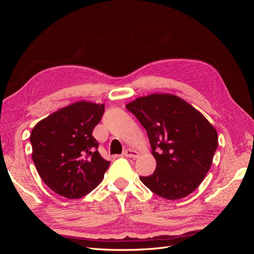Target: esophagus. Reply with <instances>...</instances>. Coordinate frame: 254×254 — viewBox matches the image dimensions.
<instances>
[{
    "label": "esophagus",
    "mask_w": 254,
    "mask_h": 254,
    "mask_svg": "<svg viewBox=\"0 0 254 254\" xmlns=\"http://www.w3.org/2000/svg\"><path fill=\"white\" fill-rule=\"evenodd\" d=\"M123 155H124L125 157H128V158H137V157H139V152L131 149V148H128V149L124 150Z\"/></svg>",
    "instance_id": "34e87169"
}]
</instances>
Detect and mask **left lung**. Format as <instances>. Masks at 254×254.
Returning a JSON list of instances; mask_svg holds the SVG:
<instances>
[{"mask_svg": "<svg viewBox=\"0 0 254 254\" xmlns=\"http://www.w3.org/2000/svg\"><path fill=\"white\" fill-rule=\"evenodd\" d=\"M147 131L157 161L153 174L140 177L152 193L177 200L202 182L217 149L218 135L193 106L173 94H150L126 105Z\"/></svg>", "mask_w": 254, "mask_h": 254, "instance_id": "obj_1", "label": "left lung"}]
</instances>
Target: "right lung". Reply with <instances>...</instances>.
Here are the masks:
<instances>
[{
    "instance_id": "1",
    "label": "right lung",
    "mask_w": 254,
    "mask_h": 254,
    "mask_svg": "<svg viewBox=\"0 0 254 254\" xmlns=\"http://www.w3.org/2000/svg\"><path fill=\"white\" fill-rule=\"evenodd\" d=\"M104 104L77 102L43 119L30 133L32 158L43 182L56 194L78 199L102 182L110 165L92 135Z\"/></svg>"
}]
</instances>
